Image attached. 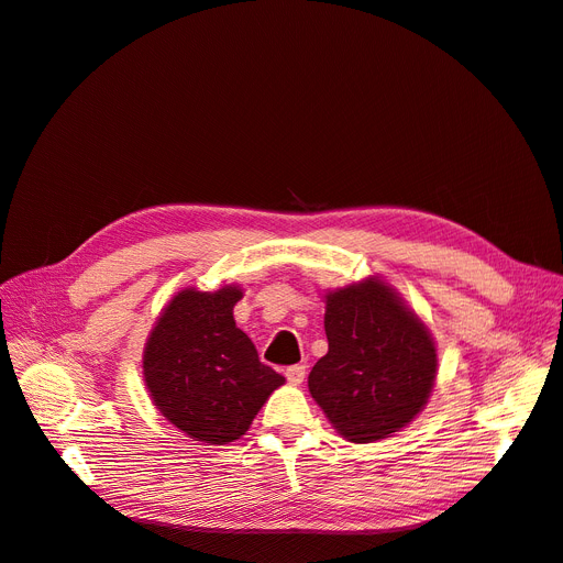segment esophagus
<instances>
[{
	"label": "esophagus",
	"instance_id": "esophagus-1",
	"mask_svg": "<svg viewBox=\"0 0 563 563\" xmlns=\"http://www.w3.org/2000/svg\"><path fill=\"white\" fill-rule=\"evenodd\" d=\"M305 374H307V367H305V365H290V367L286 369L288 384H290V386H300L302 380H305Z\"/></svg>",
	"mask_w": 563,
	"mask_h": 563
}]
</instances>
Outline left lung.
Masks as SVG:
<instances>
[{
  "label": "left lung",
  "mask_w": 563,
  "mask_h": 563,
  "mask_svg": "<svg viewBox=\"0 0 563 563\" xmlns=\"http://www.w3.org/2000/svg\"><path fill=\"white\" fill-rule=\"evenodd\" d=\"M325 302L328 353L309 372V393L344 439H386L432 393V336L378 279L334 290Z\"/></svg>",
  "instance_id": "8db88e82"
}]
</instances>
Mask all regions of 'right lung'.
Here are the masks:
<instances>
[{
    "label": "right lung",
    "mask_w": 563,
    "mask_h": 563,
    "mask_svg": "<svg viewBox=\"0 0 563 563\" xmlns=\"http://www.w3.org/2000/svg\"><path fill=\"white\" fill-rule=\"evenodd\" d=\"M235 286L183 290L156 321L143 357L147 390L177 430L223 445L250 430L284 376L263 365L233 319Z\"/></svg>",
    "instance_id": "obj_1"
}]
</instances>
